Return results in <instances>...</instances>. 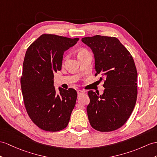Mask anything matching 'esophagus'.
<instances>
[{"mask_svg":"<svg viewBox=\"0 0 157 157\" xmlns=\"http://www.w3.org/2000/svg\"><path fill=\"white\" fill-rule=\"evenodd\" d=\"M85 93V91H83V90H77V94H78V96L79 97V96H81V94H84Z\"/></svg>","mask_w":157,"mask_h":157,"instance_id":"esophagus-1","label":"esophagus"}]
</instances>
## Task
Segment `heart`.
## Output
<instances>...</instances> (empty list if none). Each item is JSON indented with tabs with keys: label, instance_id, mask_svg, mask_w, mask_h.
Wrapping results in <instances>:
<instances>
[{
	"label": "heart",
	"instance_id": "b5f03b06",
	"mask_svg": "<svg viewBox=\"0 0 157 157\" xmlns=\"http://www.w3.org/2000/svg\"><path fill=\"white\" fill-rule=\"evenodd\" d=\"M89 52H88L86 49H84V48H81V49H79L78 51V52H77V55H78V57H80L81 56H83L85 55H86V54H89ZM68 56H66L64 58V61H65L68 59Z\"/></svg>",
	"mask_w": 157,
	"mask_h": 157
}]
</instances>
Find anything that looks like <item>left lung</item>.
Wrapping results in <instances>:
<instances>
[{
	"label": "left lung",
	"instance_id": "left-lung-1",
	"mask_svg": "<svg viewBox=\"0 0 157 157\" xmlns=\"http://www.w3.org/2000/svg\"><path fill=\"white\" fill-rule=\"evenodd\" d=\"M94 56L96 74L104 80L102 95L88 92L86 107L91 127L101 132L121 128L131 116L137 98V71L131 53L116 37L82 38Z\"/></svg>",
	"mask_w": 157,
	"mask_h": 157
}]
</instances>
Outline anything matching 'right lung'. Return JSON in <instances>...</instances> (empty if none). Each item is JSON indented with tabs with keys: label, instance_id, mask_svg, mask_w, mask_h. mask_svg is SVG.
<instances>
[{
	"label": "right lung",
	"instance_id": "1",
	"mask_svg": "<svg viewBox=\"0 0 157 157\" xmlns=\"http://www.w3.org/2000/svg\"><path fill=\"white\" fill-rule=\"evenodd\" d=\"M78 40L43 34L26 52L21 78L25 106L30 119L44 131H61L70 121L77 93L71 88H59L56 93L53 78L61 70L64 52Z\"/></svg>",
	"mask_w": 157,
	"mask_h": 157
}]
</instances>
